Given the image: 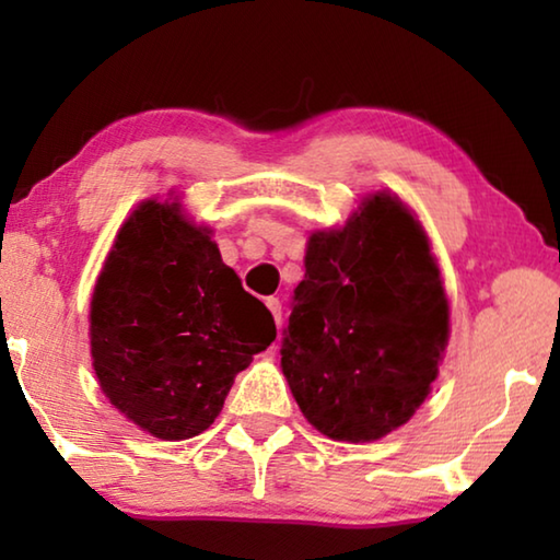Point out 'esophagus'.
I'll list each match as a JSON object with an SVG mask.
<instances>
[{"label": "esophagus", "mask_w": 560, "mask_h": 560, "mask_svg": "<svg viewBox=\"0 0 560 560\" xmlns=\"http://www.w3.org/2000/svg\"><path fill=\"white\" fill-rule=\"evenodd\" d=\"M267 306H269V311H271L273 320H277V326H281V301L269 296V299H267Z\"/></svg>", "instance_id": "34e87169"}]
</instances>
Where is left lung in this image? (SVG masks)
Instances as JSON below:
<instances>
[{"mask_svg":"<svg viewBox=\"0 0 560 560\" xmlns=\"http://www.w3.org/2000/svg\"><path fill=\"white\" fill-rule=\"evenodd\" d=\"M293 289L281 368L301 412L338 442H373L430 395L450 303L428 234L390 192L365 197L343 230L314 232Z\"/></svg>","mask_w":560,"mask_h":560,"instance_id":"obj_1","label":"left lung"}]
</instances>
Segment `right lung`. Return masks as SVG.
Segmentation results:
<instances>
[{
    "label": "right lung",
    "instance_id": "right-lung-1",
    "mask_svg": "<svg viewBox=\"0 0 560 560\" xmlns=\"http://www.w3.org/2000/svg\"><path fill=\"white\" fill-rule=\"evenodd\" d=\"M277 338L269 308L183 205L145 200L93 289V371L113 407L158 440L205 432L234 377Z\"/></svg>",
    "mask_w": 560,
    "mask_h": 560
}]
</instances>
